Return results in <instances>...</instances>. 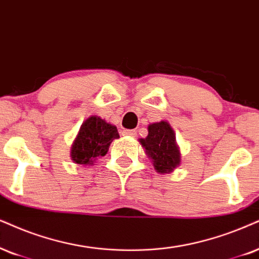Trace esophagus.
I'll list each match as a JSON object with an SVG mask.
<instances>
[{
	"label": "esophagus",
	"mask_w": 259,
	"mask_h": 259,
	"mask_svg": "<svg viewBox=\"0 0 259 259\" xmlns=\"http://www.w3.org/2000/svg\"><path fill=\"white\" fill-rule=\"evenodd\" d=\"M123 135L124 136H129V137H134L136 135L135 130H123Z\"/></svg>",
	"instance_id": "34e87169"
}]
</instances>
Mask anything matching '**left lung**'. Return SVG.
<instances>
[{"label":"left lung","instance_id":"left-lung-1","mask_svg":"<svg viewBox=\"0 0 259 259\" xmlns=\"http://www.w3.org/2000/svg\"><path fill=\"white\" fill-rule=\"evenodd\" d=\"M140 142L159 173L172 172L181 162V154L176 145L175 133L167 122L162 120L150 124L148 136L141 139Z\"/></svg>","mask_w":259,"mask_h":259}]
</instances>
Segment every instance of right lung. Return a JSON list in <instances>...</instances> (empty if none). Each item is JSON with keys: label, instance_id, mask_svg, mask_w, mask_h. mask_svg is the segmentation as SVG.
<instances>
[{"label": "right lung", "instance_id": "obj_1", "mask_svg": "<svg viewBox=\"0 0 259 259\" xmlns=\"http://www.w3.org/2000/svg\"><path fill=\"white\" fill-rule=\"evenodd\" d=\"M117 127L100 117L92 116L81 125L71 147V160L78 165H92L98 156H104L111 142L118 139Z\"/></svg>", "mask_w": 259, "mask_h": 259}]
</instances>
